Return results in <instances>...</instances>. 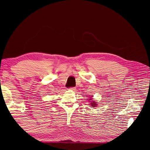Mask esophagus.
Wrapping results in <instances>:
<instances>
[{
  "label": "esophagus",
  "mask_w": 150,
  "mask_h": 150,
  "mask_svg": "<svg viewBox=\"0 0 150 150\" xmlns=\"http://www.w3.org/2000/svg\"><path fill=\"white\" fill-rule=\"evenodd\" d=\"M75 88L74 87H72V88H69V89H69V90H72V91H74V90H75Z\"/></svg>",
  "instance_id": "obj_1"
}]
</instances>
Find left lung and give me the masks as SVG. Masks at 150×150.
Returning a JSON list of instances; mask_svg holds the SVG:
<instances>
[{"instance_id": "1", "label": "left lung", "mask_w": 150, "mask_h": 150, "mask_svg": "<svg viewBox=\"0 0 150 150\" xmlns=\"http://www.w3.org/2000/svg\"><path fill=\"white\" fill-rule=\"evenodd\" d=\"M91 106H92L93 107H96V104L95 103V102L91 103Z\"/></svg>"}]
</instances>
